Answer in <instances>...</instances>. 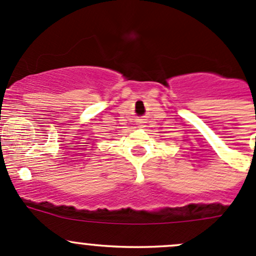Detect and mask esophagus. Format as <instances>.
Segmentation results:
<instances>
[{"mask_svg":"<svg viewBox=\"0 0 256 256\" xmlns=\"http://www.w3.org/2000/svg\"><path fill=\"white\" fill-rule=\"evenodd\" d=\"M138 125H140V128H144V118H138Z\"/></svg>","mask_w":256,"mask_h":256,"instance_id":"1","label":"esophagus"}]
</instances>
